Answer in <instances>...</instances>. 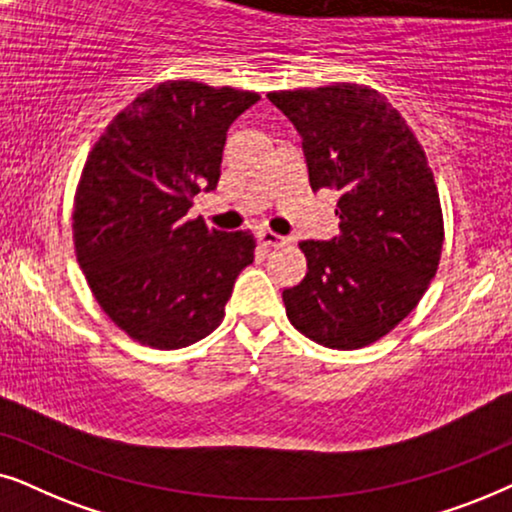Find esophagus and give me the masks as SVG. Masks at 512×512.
I'll use <instances>...</instances> for the list:
<instances>
[{"mask_svg": "<svg viewBox=\"0 0 512 512\" xmlns=\"http://www.w3.org/2000/svg\"><path fill=\"white\" fill-rule=\"evenodd\" d=\"M257 241H260L264 248H281V245L288 243V238L278 236V234H274V231H269V229H262V231H257Z\"/></svg>", "mask_w": 512, "mask_h": 512, "instance_id": "esophagus-1", "label": "esophagus"}]
</instances>
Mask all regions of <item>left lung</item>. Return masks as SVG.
Wrapping results in <instances>:
<instances>
[{"label":"left lung","mask_w":512,"mask_h":512,"mask_svg":"<svg viewBox=\"0 0 512 512\" xmlns=\"http://www.w3.org/2000/svg\"><path fill=\"white\" fill-rule=\"evenodd\" d=\"M302 138L309 185L335 189L339 236L302 241L290 323L327 349H363L410 313L438 271L442 210L426 154L384 95L337 84L269 93Z\"/></svg>","instance_id":"8db88e82"}]
</instances>
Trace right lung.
<instances>
[{
  "instance_id": "add662e5",
  "label": "right lung",
  "mask_w": 512,
  "mask_h": 512,
  "mask_svg": "<svg viewBox=\"0 0 512 512\" xmlns=\"http://www.w3.org/2000/svg\"><path fill=\"white\" fill-rule=\"evenodd\" d=\"M260 95L166 81L114 117L88 154L74 196V248L102 311L128 337L182 349L208 337L241 271L250 231L187 220L220 180L227 131Z\"/></svg>"
}]
</instances>
